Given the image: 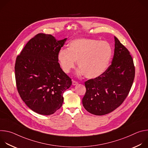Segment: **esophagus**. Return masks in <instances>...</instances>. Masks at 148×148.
<instances>
[{
	"instance_id": "1",
	"label": "esophagus",
	"mask_w": 148,
	"mask_h": 148,
	"mask_svg": "<svg viewBox=\"0 0 148 148\" xmlns=\"http://www.w3.org/2000/svg\"><path fill=\"white\" fill-rule=\"evenodd\" d=\"M78 82L77 81H74V80H73V86H75V85H77V84H78Z\"/></svg>"
}]
</instances>
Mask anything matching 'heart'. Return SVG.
<instances>
[{
	"label": "heart",
	"mask_w": 148,
	"mask_h": 148,
	"mask_svg": "<svg viewBox=\"0 0 148 148\" xmlns=\"http://www.w3.org/2000/svg\"><path fill=\"white\" fill-rule=\"evenodd\" d=\"M112 56V49L107 41L91 38H78L72 40L67 50L58 54L60 64L66 73L75 66L79 67L78 74L87 78H95L102 75L108 68Z\"/></svg>",
	"instance_id": "obj_1"
}]
</instances>
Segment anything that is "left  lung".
<instances>
[{"mask_svg":"<svg viewBox=\"0 0 148 148\" xmlns=\"http://www.w3.org/2000/svg\"><path fill=\"white\" fill-rule=\"evenodd\" d=\"M114 38L112 64L102 75L85 82L83 106L95 115L109 114L119 107L127 97L135 78V66L130 51L116 37Z\"/></svg>","mask_w":148,"mask_h":148,"instance_id":"8db88e82","label":"left lung"}]
</instances>
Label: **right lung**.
I'll return each mask as SVG.
<instances>
[{
	"label": "right lung",
	"instance_id": "1",
	"mask_svg": "<svg viewBox=\"0 0 148 148\" xmlns=\"http://www.w3.org/2000/svg\"><path fill=\"white\" fill-rule=\"evenodd\" d=\"M66 40L38 33L16 58L18 92L27 106L37 114L49 115L59 110L64 101L63 92L72 84L58 62V54Z\"/></svg>",
	"mask_w": 148,
	"mask_h": 148
}]
</instances>
